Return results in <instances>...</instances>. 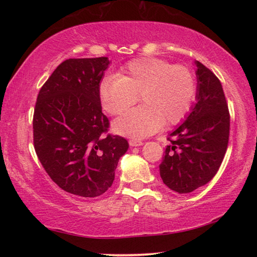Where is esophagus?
Masks as SVG:
<instances>
[{"instance_id": "esophagus-1", "label": "esophagus", "mask_w": 257, "mask_h": 257, "mask_svg": "<svg viewBox=\"0 0 257 257\" xmlns=\"http://www.w3.org/2000/svg\"><path fill=\"white\" fill-rule=\"evenodd\" d=\"M129 145L133 146V147H136V146H141L143 145V142L142 141H138V139H129Z\"/></svg>"}]
</instances>
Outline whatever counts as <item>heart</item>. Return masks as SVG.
I'll return each mask as SVG.
<instances>
[{"mask_svg": "<svg viewBox=\"0 0 257 257\" xmlns=\"http://www.w3.org/2000/svg\"><path fill=\"white\" fill-rule=\"evenodd\" d=\"M144 103L113 122L115 133L142 138L165 125L184 120L196 95V80L188 67L156 58L129 62L116 76H107L98 87L99 101L108 114H121L138 99Z\"/></svg>", "mask_w": 257, "mask_h": 257, "instance_id": "1", "label": "heart"}]
</instances>
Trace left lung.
Wrapping results in <instances>:
<instances>
[{
    "label": "left lung",
    "mask_w": 257,
    "mask_h": 257,
    "mask_svg": "<svg viewBox=\"0 0 257 257\" xmlns=\"http://www.w3.org/2000/svg\"><path fill=\"white\" fill-rule=\"evenodd\" d=\"M195 64L197 102L170 134L160 164L163 182L179 194L191 193L216 175L229 142L230 114L222 85L204 64Z\"/></svg>",
    "instance_id": "8db88e82"
}]
</instances>
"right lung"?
Returning <instances> with one entry per match:
<instances>
[{
    "label": "right lung",
    "instance_id": "right-lung-1",
    "mask_svg": "<svg viewBox=\"0 0 257 257\" xmlns=\"http://www.w3.org/2000/svg\"><path fill=\"white\" fill-rule=\"evenodd\" d=\"M110 61L105 56L68 59L38 93L34 110V147L60 188L81 197L105 193L114 180L127 139L107 134L98 87Z\"/></svg>",
    "mask_w": 257,
    "mask_h": 257
}]
</instances>
